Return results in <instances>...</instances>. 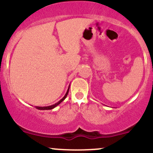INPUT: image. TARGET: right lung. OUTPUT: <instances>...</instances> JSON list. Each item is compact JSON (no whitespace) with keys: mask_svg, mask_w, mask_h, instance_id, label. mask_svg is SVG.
<instances>
[{"mask_svg":"<svg viewBox=\"0 0 153 153\" xmlns=\"http://www.w3.org/2000/svg\"><path fill=\"white\" fill-rule=\"evenodd\" d=\"M69 88H70V85H69V87H68V91H67L66 94L64 96V97H63L61 100H59L58 102H57V103H54V104H53V105H51V106H35V107H36V108H37V109H39V110H51V109H53L54 108H55L56 106H58L59 103H62V101L66 99L67 96H68V92H69Z\"/></svg>","mask_w":153,"mask_h":153,"instance_id":"right-lung-1","label":"right lung"}]
</instances>
